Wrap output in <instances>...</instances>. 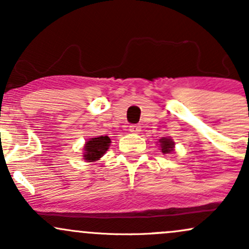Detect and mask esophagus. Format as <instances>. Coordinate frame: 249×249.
I'll return each mask as SVG.
<instances>
[{
    "mask_svg": "<svg viewBox=\"0 0 249 249\" xmlns=\"http://www.w3.org/2000/svg\"><path fill=\"white\" fill-rule=\"evenodd\" d=\"M128 131H130L131 133H139L141 132V126H139V125H130V126H128Z\"/></svg>",
    "mask_w": 249,
    "mask_h": 249,
    "instance_id": "1",
    "label": "esophagus"
}]
</instances>
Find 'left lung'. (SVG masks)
<instances>
[{
    "label": "left lung",
    "mask_w": 249,
    "mask_h": 249,
    "mask_svg": "<svg viewBox=\"0 0 249 249\" xmlns=\"http://www.w3.org/2000/svg\"><path fill=\"white\" fill-rule=\"evenodd\" d=\"M158 145H159V150L162 154H170L174 152V142L172 138L170 137H162L161 139L158 141Z\"/></svg>",
    "instance_id": "8db88e82"
}]
</instances>
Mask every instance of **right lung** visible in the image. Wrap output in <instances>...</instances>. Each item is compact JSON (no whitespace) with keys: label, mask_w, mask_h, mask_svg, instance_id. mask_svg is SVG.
Masks as SVG:
<instances>
[{"label":"right lung","mask_w":249,"mask_h":249,"mask_svg":"<svg viewBox=\"0 0 249 249\" xmlns=\"http://www.w3.org/2000/svg\"><path fill=\"white\" fill-rule=\"evenodd\" d=\"M111 139L107 136H99L96 138H90L83 147V159L88 162L99 160L110 147Z\"/></svg>","instance_id":"right-lung-1"}]
</instances>
